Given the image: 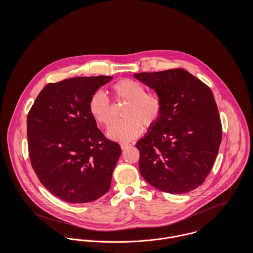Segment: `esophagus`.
<instances>
[{
	"instance_id": "1",
	"label": "esophagus",
	"mask_w": 253,
	"mask_h": 253,
	"mask_svg": "<svg viewBox=\"0 0 253 253\" xmlns=\"http://www.w3.org/2000/svg\"><path fill=\"white\" fill-rule=\"evenodd\" d=\"M130 144L129 143H121V148L123 149V150H125V149H126L127 147H129Z\"/></svg>"
}]
</instances>
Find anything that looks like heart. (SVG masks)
<instances>
[{"instance_id":"b5f03b06","label":"heart","mask_w":253,"mask_h":253,"mask_svg":"<svg viewBox=\"0 0 253 253\" xmlns=\"http://www.w3.org/2000/svg\"><path fill=\"white\" fill-rule=\"evenodd\" d=\"M115 101L126 102L123 118L109 128L108 136L117 141H130L145 129L154 127L164 113V101L156 91H146L139 82L131 79H122L110 88ZM88 111L91 117L100 125L109 126L113 121V107L108 97L97 90L88 100Z\"/></svg>"}]
</instances>
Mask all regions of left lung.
Segmentation results:
<instances>
[{"mask_svg":"<svg viewBox=\"0 0 253 253\" xmlns=\"http://www.w3.org/2000/svg\"><path fill=\"white\" fill-rule=\"evenodd\" d=\"M134 76L164 101L160 122L135 145L140 153L141 175L166 193L195 190L211 172L222 139L211 89L179 68Z\"/></svg>","mask_w":253,"mask_h":253,"instance_id":"1","label":"left lung"}]
</instances>
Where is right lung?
<instances>
[{
    "mask_svg": "<svg viewBox=\"0 0 253 253\" xmlns=\"http://www.w3.org/2000/svg\"><path fill=\"white\" fill-rule=\"evenodd\" d=\"M109 76L47 84L27 116L28 151L40 182L71 204L97 200L110 189L121 146L97 128L88 111L93 92Z\"/></svg>",
    "mask_w": 253,
    "mask_h": 253,
    "instance_id": "add662e5",
    "label": "right lung"
}]
</instances>
